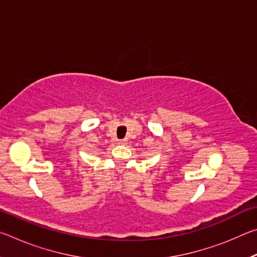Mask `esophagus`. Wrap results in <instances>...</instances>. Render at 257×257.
Returning <instances> with one entry per match:
<instances>
[{
  "label": "esophagus",
  "mask_w": 257,
  "mask_h": 257,
  "mask_svg": "<svg viewBox=\"0 0 257 257\" xmlns=\"http://www.w3.org/2000/svg\"><path fill=\"white\" fill-rule=\"evenodd\" d=\"M118 144L119 145H127L128 144V141L127 139H120V141H118Z\"/></svg>",
  "instance_id": "34e87169"
}]
</instances>
